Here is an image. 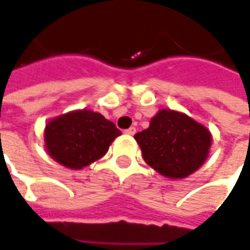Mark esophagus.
Segmentation results:
<instances>
[{"label":"esophagus","mask_w":250,"mask_h":250,"mask_svg":"<svg viewBox=\"0 0 250 250\" xmlns=\"http://www.w3.org/2000/svg\"><path fill=\"white\" fill-rule=\"evenodd\" d=\"M135 133H136V128H135V126H131V128L125 129V135H129V136H133Z\"/></svg>","instance_id":"esophagus-1"}]
</instances>
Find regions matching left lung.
<instances>
[{"label": "left lung", "mask_w": 250, "mask_h": 250, "mask_svg": "<svg viewBox=\"0 0 250 250\" xmlns=\"http://www.w3.org/2000/svg\"><path fill=\"white\" fill-rule=\"evenodd\" d=\"M135 139L145 162L168 179H186L201 167L212 141L204 125L171 109H160Z\"/></svg>", "instance_id": "obj_1"}]
</instances>
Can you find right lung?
I'll return each mask as SVG.
<instances>
[{
    "instance_id": "add662e5",
    "label": "right lung",
    "mask_w": 250,
    "mask_h": 250,
    "mask_svg": "<svg viewBox=\"0 0 250 250\" xmlns=\"http://www.w3.org/2000/svg\"><path fill=\"white\" fill-rule=\"evenodd\" d=\"M121 135L114 122L90 109H79L50 119L44 128L47 153L64 167L80 170L101 159Z\"/></svg>"
}]
</instances>
